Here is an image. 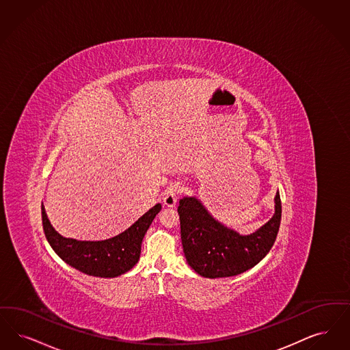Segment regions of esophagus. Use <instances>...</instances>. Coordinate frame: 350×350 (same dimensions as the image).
I'll list each match as a JSON object with an SVG mask.
<instances>
[{
  "label": "esophagus",
  "mask_w": 350,
  "mask_h": 350,
  "mask_svg": "<svg viewBox=\"0 0 350 350\" xmlns=\"http://www.w3.org/2000/svg\"><path fill=\"white\" fill-rule=\"evenodd\" d=\"M180 192H182V188H180L179 184H171L170 187H167V189L165 192V196H163L165 205L168 206V208L175 206V204L178 201V196H179Z\"/></svg>",
  "instance_id": "esophagus-1"
}]
</instances>
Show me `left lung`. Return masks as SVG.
<instances>
[{"label": "left lung", "mask_w": 350, "mask_h": 350, "mask_svg": "<svg viewBox=\"0 0 350 350\" xmlns=\"http://www.w3.org/2000/svg\"><path fill=\"white\" fill-rule=\"evenodd\" d=\"M274 215L256 232L239 235L217 222L193 198L179 201L183 251L191 268L206 278L243 273L272 248L281 224V198L275 193Z\"/></svg>", "instance_id": "8db88e82"}]
</instances>
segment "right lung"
I'll return each mask as SVG.
<instances>
[{"mask_svg":"<svg viewBox=\"0 0 350 350\" xmlns=\"http://www.w3.org/2000/svg\"><path fill=\"white\" fill-rule=\"evenodd\" d=\"M161 209L162 205L157 204L128 230L115 238L100 242H81L61 237L52 228L43 204L42 221L48 243L66 264L82 273L107 278L125 273L136 265L142 239Z\"/></svg>","mask_w":350,"mask_h":350,"instance_id":"add662e5","label":"right lung"}]
</instances>
